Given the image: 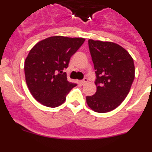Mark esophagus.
I'll return each instance as SVG.
<instances>
[{
	"instance_id": "34e87169",
	"label": "esophagus",
	"mask_w": 152,
	"mask_h": 152,
	"mask_svg": "<svg viewBox=\"0 0 152 152\" xmlns=\"http://www.w3.org/2000/svg\"><path fill=\"white\" fill-rule=\"evenodd\" d=\"M88 79L84 78L83 80H80V81H79V84H81V85H85V84L88 83Z\"/></svg>"
}]
</instances>
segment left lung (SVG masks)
Segmentation results:
<instances>
[{
  "label": "left lung",
  "mask_w": 152,
  "mask_h": 152,
  "mask_svg": "<svg viewBox=\"0 0 152 152\" xmlns=\"http://www.w3.org/2000/svg\"><path fill=\"white\" fill-rule=\"evenodd\" d=\"M96 70L94 95L86 97L88 106L96 113H107L119 107L128 95L135 78V65L124 48L112 42L88 40Z\"/></svg>",
  "instance_id": "left-lung-1"
}]
</instances>
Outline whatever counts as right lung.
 Instances as JSON below:
<instances>
[{"label":"right lung","mask_w":152,"mask_h":152,"mask_svg":"<svg viewBox=\"0 0 152 152\" xmlns=\"http://www.w3.org/2000/svg\"><path fill=\"white\" fill-rule=\"evenodd\" d=\"M85 39L50 36L30 49L24 62L25 79L29 92L39 103L57 107L65 101L66 95L77 84L69 82L63 70Z\"/></svg>","instance_id":"1"}]
</instances>
